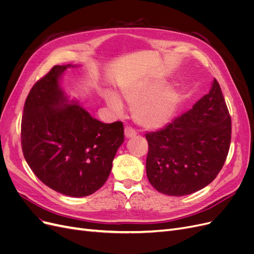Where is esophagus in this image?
I'll return each instance as SVG.
<instances>
[{
    "instance_id": "obj_1",
    "label": "esophagus",
    "mask_w": 254,
    "mask_h": 254,
    "mask_svg": "<svg viewBox=\"0 0 254 254\" xmlns=\"http://www.w3.org/2000/svg\"><path fill=\"white\" fill-rule=\"evenodd\" d=\"M124 132H125V136L127 137V139H129V137H133L136 134L135 130L132 127H130V126H126L125 127Z\"/></svg>"
}]
</instances>
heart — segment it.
<instances>
[{
    "label": "heart",
    "mask_w": 254,
    "mask_h": 254,
    "mask_svg": "<svg viewBox=\"0 0 254 254\" xmlns=\"http://www.w3.org/2000/svg\"><path fill=\"white\" fill-rule=\"evenodd\" d=\"M161 83L144 82L129 86L122 90L126 101L135 106L133 118L137 124L146 129H158L171 121L178 105V93L172 88H163ZM105 99L111 109L121 114L123 105L121 99L112 93H106Z\"/></svg>",
    "instance_id": "heart-1"
}]
</instances>
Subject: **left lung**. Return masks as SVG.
I'll list each match as a JSON object with an SVG mask.
<instances>
[{"label":"left lung","instance_id":"1","mask_svg":"<svg viewBox=\"0 0 254 254\" xmlns=\"http://www.w3.org/2000/svg\"><path fill=\"white\" fill-rule=\"evenodd\" d=\"M231 117L219 83L188 112L175 118L148 142L146 174L160 193L184 196L210 184L224 166L231 143Z\"/></svg>","mask_w":254,"mask_h":254}]
</instances>
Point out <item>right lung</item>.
I'll return each mask as SVG.
<instances>
[{
	"instance_id": "right-lung-1",
	"label": "right lung",
	"mask_w": 254,
	"mask_h": 254,
	"mask_svg": "<svg viewBox=\"0 0 254 254\" xmlns=\"http://www.w3.org/2000/svg\"><path fill=\"white\" fill-rule=\"evenodd\" d=\"M68 66H53L30 89L23 109L21 145L30 170L45 186L83 197L108 179L124 142V125L120 121L105 124L78 105H64L66 98L59 77Z\"/></svg>"
}]
</instances>
